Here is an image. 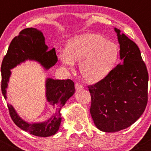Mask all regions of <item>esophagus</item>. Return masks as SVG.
<instances>
[{
	"label": "esophagus",
	"instance_id": "obj_1",
	"mask_svg": "<svg viewBox=\"0 0 151 151\" xmlns=\"http://www.w3.org/2000/svg\"><path fill=\"white\" fill-rule=\"evenodd\" d=\"M83 88V87L82 85L79 84V83H76L75 84V89L77 90V91H81Z\"/></svg>",
	"mask_w": 151,
	"mask_h": 151
}]
</instances>
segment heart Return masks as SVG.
I'll return each instance as SVG.
<instances>
[{
  "label": "heart",
  "instance_id": "heart-1",
  "mask_svg": "<svg viewBox=\"0 0 151 151\" xmlns=\"http://www.w3.org/2000/svg\"><path fill=\"white\" fill-rule=\"evenodd\" d=\"M118 46L102 36L86 33L72 38L66 50L59 53V58L67 68H72L74 62H80L79 71L88 83L103 80L115 66L118 58Z\"/></svg>",
  "mask_w": 151,
  "mask_h": 151
}]
</instances>
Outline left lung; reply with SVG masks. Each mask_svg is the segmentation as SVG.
<instances>
[{
    "instance_id": "8db88e82",
    "label": "left lung",
    "mask_w": 151,
    "mask_h": 151,
    "mask_svg": "<svg viewBox=\"0 0 151 151\" xmlns=\"http://www.w3.org/2000/svg\"><path fill=\"white\" fill-rule=\"evenodd\" d=\"M121 63L103 80L88 86L94 124L104 132H116L136 122L147 102L148 74L137 45L115 28Z\"/></svg>"
}]
</instances>
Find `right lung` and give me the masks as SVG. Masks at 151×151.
<instances>
[{
    "mask_svg": "<svg viewBox=\"0 0 151 151\" xmlns=\"http://www.w3.org/2000/svg\"><path fill=\"white\" fill-rule=\"evenodd\" d=\"M27 60L36 61L45 70H49L58 61L55 49L49 50L45 38L41 30L29 28L22 30L13 39L1 65V91L7 99L8 84L12 74L11 69ZM45 96L47 101L55 109L53 115L42 122L29 123L22 119L13 106L8 104L12 121L19 128L34 136L47 137L55 134L61 123L60 109L75 91L74 83L71 80H54L46 78Z\"/></svg>",
    "mask_w": 151,
    "mask_h": 151,
    "instance_id": "obj_1",
    "label": "right lung"
}]
</instances>
